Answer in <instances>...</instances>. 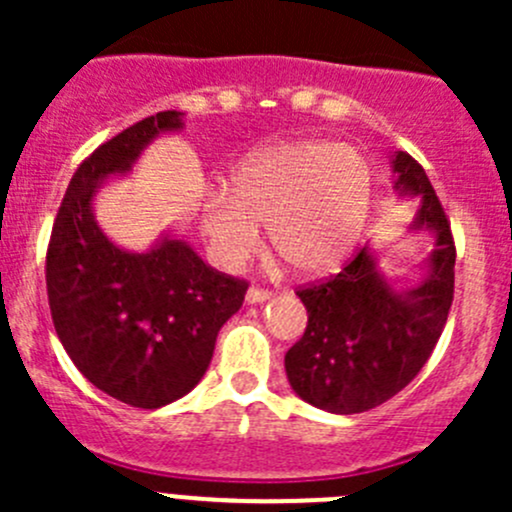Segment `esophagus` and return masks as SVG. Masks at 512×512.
I'll list each match as a JSON object with an SVG mask.
<instances>
[{"instance_id":"34e87169","label":"esophagus","mask_w":512,"mask_h":512,"mask_svg":"<svg viewBox=\"0 0 512 512\" xmlns=\"http://www.w3.org/2000/svg\"><path fill=\"white\" fill-rule=\"evenodd\" d=\"M270 297H272V292H267V289L250 287V289H247V294H245V302L247 304H262V302H267Z\"/></svg>"}]
</instances>
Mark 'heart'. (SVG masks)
Masks as SVG:
<instances>
[{
  "label": "heart",
  "instance_id": "obj_1",
  "mask_svg": "<svg viewBox=\"0 0 512 512\" xmlns=\"http://www.w3.org/2000/svg\"><path fill=\"white\" fill-rule=\"evenodd\" d=\"M371 203V173L352 146L292 141L250 153L232 168L227 193H208L198 225L208 252L240 270L267 227L275 255L302 277L337 270L354 250Z\"/></svg>",
  "mask_w": 512,
  "mask_h": 512
}]
</instances>
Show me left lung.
<instances>
[{"instance_id": "1", "label": "left lung", "mask_w": 512, "mask_h": 512, "mask_svg": "<svg viewBox=\"0 0 512 512\" xmlns=\"http://www.w3.org/2000/svg\"><path fill=\"white\" fill-rule=\"evenodd\" d=\"M391 173L396 193L418 200L409 232L431 242L421 277L401 285L364 245L337 277L297 292L309 319L285 354L287 381L329 414H361L399 394L431 356L453 302L456 247L436 190L404 151L391 156Z\"/></svg>"}]
</instances>
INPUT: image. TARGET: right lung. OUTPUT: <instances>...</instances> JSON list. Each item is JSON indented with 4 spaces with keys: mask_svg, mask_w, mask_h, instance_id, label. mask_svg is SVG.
<instances>
[{
    "mask_svg": "<svg viewBox=\"0 0 512 512\" xmlns=\"http://www.w3.org/2000/svg\"><path fill=\"white\" fill-rule=\"evenodd\" d=\"M183 116L160 111L98 146L66 188L46 252L59 342L96 389L136 409H160L198 386L247 292L173 230L136 252L96 220L98 190L131 175L156 138L183 131Z\"/></svg>",
    "mask_w": 512,
    "mask_h": 512,
    "instance_id": "1",
    "label": "right lung"
}]
</instances>
